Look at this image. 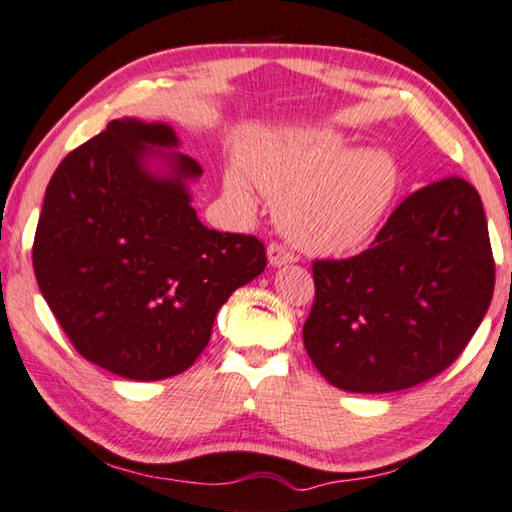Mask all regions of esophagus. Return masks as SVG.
Here are the masks:
<instances>
[{"label": "esophagus", "instance_id": "34e87169", "mask_svg": "<svg viewBox=\"0 0 512 512\" xmlns=\"http://www.w3.org/2000/svg\"><path fill=\"white\" fill-rule=\"evenodd\" d=\"M267 261H270L272 267H281V265H290L297 261V256L292 254V251L285 249L279 242H272L270 247H267Z\"/></svg>", "mask_w": 512, "mask_h": 512}]
</instances>
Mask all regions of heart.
I'll use <instances>...</instances> for the list:
<instances>
[{
    "label": "heart",
    "instance_id": "b5f03b06",
    "mask_svg": "<svg viewBox=\"0 0 512 512\" xmlns=\"http://www.w3.org/2000/svg\"><path fill=\"white\" fill-rule=\"evenodd\" d=\"M251 182L276 202V218L294 245L319 256L360 249L389 213L400 168L380 148H353L337 130L288 132L245 155ZM249 179L238 168L224 191L242 211H256Z\"/></svg>",
    "mask_w": 512,
    "mask_h": 512
}]
</instances>
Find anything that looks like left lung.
Instances as JSON below:
<instances>
[{
  "label": "left lung",
  "instance_id": "8db88e82",
  "mask_svg": "<svg viewBox=\"0 0 512 512\" xmlns=\"http://www.w3.org/2000/svg\"><path fill=\"white\" fill-rule=\"evenodd\" d=\"M303 344L333 387L391 393L447 369L486 317L495 290L477 188L447 177L411 193L373 245L317 261Z\"/></svg>",
  "mask_w": 512,
  "mask_h": 512
}]
</instances>
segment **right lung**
Segmentation results:
<instances>
[{
    "label": "right lung",
    "mask_w": 512,
    "mask_h": 512,
    "mask_svg": "<svg viewBox=\"0 0 512 512\" xmlns=\"http://www.w3.org/2000/svg\"><path fill=\"white\" fill-rule=\"evenodd\" d=\"M168 123L123 116L60 161L33 270L76 351L125 380L186 371L233 290L263 274V242L204 227L195 159Z\"/></svg>",
    "instance_id": "obj_1"
}]
</instances>
